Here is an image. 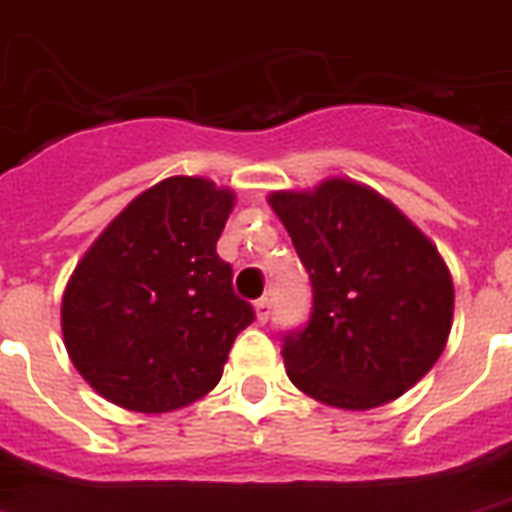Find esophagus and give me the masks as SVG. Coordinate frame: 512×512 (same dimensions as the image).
<instances>
[{
	"instance_id": "obj_1",
	"label": "esophagus",
	"mask_w": 512,
	"mask_h": 512,
	"mask_svg": "<svg viewBox=\"0 0 512 512\" xmlns=\"http://www.w3.org/2000/svg\"><path fill=\"white\" fill-rule=\"evenodd\" d=\"M272 313V300L270 297H261V300H256V319H259L261 324L270 319Z\"/></svg>"
}]
</instances>
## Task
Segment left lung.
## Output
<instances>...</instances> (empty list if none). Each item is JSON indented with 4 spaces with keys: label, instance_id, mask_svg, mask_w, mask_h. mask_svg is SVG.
I'll return each mask as SVG.
<instances>
[{
    "label": "left lung",
    "instance_id": "8db88e82",
    "mask_svg": "<svg viewBox=\"0 0 512 512\" xmlns=\"http://www.w3.org/2000/svg\"><path fill=\"white\" fill-rule=\"evenodd\" d=\"M270 207L313 292L305 327L283 335L289 379L354 412L404 395L434 368L453 324V281L434 242L352 179L275 190Z\"/></svg>",
    "mask_w": 512,
    "mask_h": 512
}]
</instances>
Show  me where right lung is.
<instances>
[{
  "label": "right lung",
  "instance_id": "1",
  "mask_svg": "<svg viewBox=\"0 0 512 512\" xmlns=\"http://www.w3.org/2000/svg\"><path fill=\"white\" fill-rule=\"evenodd\" d=\"M234 193L169 177L108 223L62 297L70 360L130 412H174L220 382L234 338L256 319L215 251Z\"/></svg>",
  "mask_w": 512,
  "mask_h": 512
}]
</instances>
